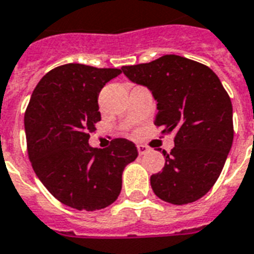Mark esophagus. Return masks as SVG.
Here are the masks:
<instances>
[{
  "instance_id": "obj_1",
  "label": "esophagus",
  "mask_w": 254,
  "mask_h": 254,
  "mask_svg": "<svg viewBox=\"0 0 254 254\" xmlns=\"http://www.w3.org/2000/svg\"><path fill=\"white\" fill-rule=\"evenodd\" d=\"M137 150L139 155H145L146 152L150 151V147H147L146 145H137Z\"/></svg>"
}]
</instances>
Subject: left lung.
Segmentation results:
<instances>
[{"label":"left lung","mask_w":254,"mask_h":254,"mask_svg":"<svg viewBox=\"0 0 254 254\" xmlns=\"http://www.w3.org/2000/svg\"><path fill=\"white\" fill-rule=\"evenodd\" d=\"M121 70L151 90L158 102L156 127L175 133V147L170 154L163 151L162 172L150 179L152 190L172 205L197 201L218 180L234 141L227 91L209 66L181 56L166 55Z\"/></svg>","instance_id":"8db88e82"}]
</instances>
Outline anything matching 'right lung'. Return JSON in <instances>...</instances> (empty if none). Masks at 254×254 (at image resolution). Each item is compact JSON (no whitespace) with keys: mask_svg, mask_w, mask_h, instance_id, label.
<instances>
[{"mask_svg":"<svg viewBox=\"0 0 254 254\" xmlns=\"http://www.w3.org/2000/svg\"><path fill=\"white\" fill-rule=\"evenodd\" d=\"M121 69L82 64L61 65L45 74L24 113L27 151L36 176L49 193L77 210L104 209L116 201L123 171L138 156L125 138L98 150L88 145L102 120L99 92Z\"/></svg>","mask_w":254,"mask_h":254,"instance_id":"1","label":"right lung"}]
</instances>
